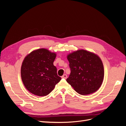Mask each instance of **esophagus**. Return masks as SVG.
Segmentation results:
<instances>
[{"label": "esophagus", "instance_id": "esophagus-1", "mask_svg": "<svg viewBox=\"0 0 126 126\" xmlns=\"http://www.w3.org/2000/svg\"><path fill=\"white\" fill-rule=\"evenodd\" d=\"M62 79H66L67 78V75L66 74H64V75H63L62 76Z\"/></svg>", "mask_w": 126, "mask_h": 126}]
</instances>
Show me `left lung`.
Segmentation results:
<instances>
[{
  "instance_id": "1",
  "label": "left lung",
  "mask_w": 126,
  "mask_h": 126,
  "mask_svg": "<svg viewBox=\"0 0 126 126\" xmlns=\"http://www.w3.org/2000/svg\"><path fill=\"white\" fill-rule=\"evenodd\" d=\"M67 59L71 73L66 80L74 90L83 95L97 91L104 77L100 58L93 52L81 49L69 54Z\"/></svg>"
}]
</instances>
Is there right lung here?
Instances as JSON below:
<instances>
[{
  "mask_svg": "<svg viewBox=\"0 0 126 126\" xmlns=\"http://www.w3.org/2000/svg\"><path fill=\"white\" fill-rule=\"evenodd\" d=\"M56 54L44 48L35 50L24 58L21 77L24 86L33 94L48 95L61 80L53 64Z\"/></svg>",
  "mask_w": 126,
  "mask_h": 126,
  "instance_id": "1",
  "label": "right lung"
}]
</instances>
